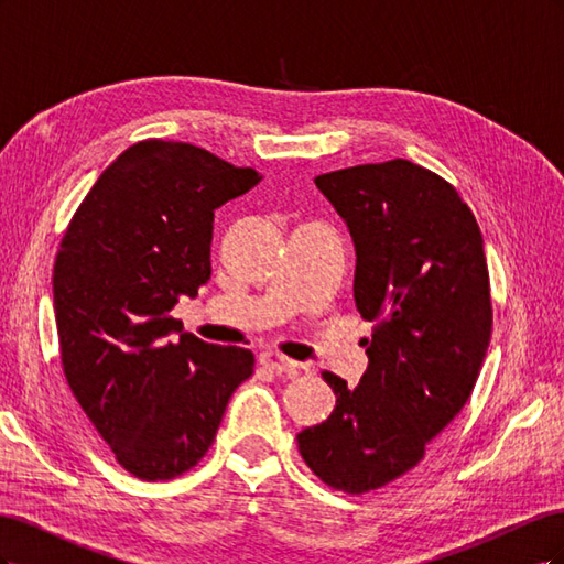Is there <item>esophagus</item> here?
I'll return each mask as SVG.
<instances>
[{"instance_id":"obj_1","label":"esophagus","mask_w":564,"mask_h":564,"mask_svg":"<svg viewBox=\"0 0 564 564\" xmlns=\"http://www.w3.org/2000/svg\"><path fill=\"white\" fill-rule=\"evenodd\" d=\"M261 365L263 367H268V369H272V371H294V369H299V362H294V360H289V357H284V355H280V352H263L261 355Z\"/></svg>"}]
</instances>
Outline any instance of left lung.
Returning a JSON list of instances; mask_svg holds the SVG:
<instances>
[{
  "instance_id": "obj_1",
  "label": "left lung",
  "mask_w": 564,
  "mask_h": 564,
  "mask_svg": "<svg viewBox=\"0 0 564 564\" xmlns=\"http://www.w3.org/2000/svg\"><path fill=\"white\" fill-rule=\"evenodd\" d=\"M315 185L355 242V303L373 322L360 383L324 371L327 421L299 433L324 485L379 489L412 470L464 409L491 338L482 232L456 187L409 160L357 164Z\"/></svg>"
}]
</instances>
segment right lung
Wrapping results in <instances>:
<instances>
[{
	"label": "right lung",
	"instance_id": "obj_1",
	"mask_svg": "<svg viewBox=\"0 0 564 564\" xmlns=\"http://www.w3.org/2000/svg\"><path fill=\"white\" fill-rule=\"evenodd\" d=\"M261 181L209 150L148 139L98 176L54 265L63 373L117 464L174 480L209 452L253 352L204 344L172 308L212 278L214 212Z\"/></svg>",
	"mask_w": 564,
	"mask_h": 564
}]
</instances>
